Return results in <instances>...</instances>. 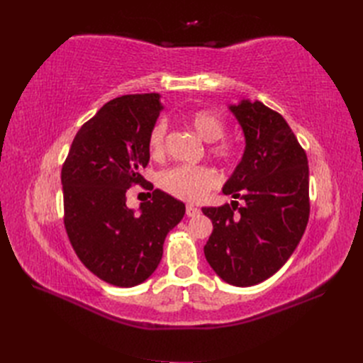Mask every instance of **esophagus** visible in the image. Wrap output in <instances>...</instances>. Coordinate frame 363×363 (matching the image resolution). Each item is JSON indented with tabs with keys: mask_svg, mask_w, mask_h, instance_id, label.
<instances>
[{
	"mask_svg": "<svg viewBox=\"0 0 363 363\" xmlns=\"http://www.w3.org/2000/svg\"><path fill=\"white\" fill-rule=\"evenodd\" d=\"M186 215H188L189 218H194V216H199L200 215V208H196L191 204L186 206Z\"/></svg>",
	"mask_w": 363,
	"mask_h": 363,
	"instance_id": "esophagus-1",
	"label": "esophagus"
}]
</instances>
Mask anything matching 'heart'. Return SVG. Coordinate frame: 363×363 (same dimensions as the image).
I'll use <instances>...</instances> for the list:
<instances>
[{
  "label": "heart",
  "mask_w": 363,
  "mask_h": 363,
  "mask_svg": "<svg viewBox=\"0 0 363 363\" xmlns=\"http://www.w3.org/2000/svg\"><path fill=\"white\" fill-rule=\"evenodd\" d=\"M186 123L192 127L196 135L206 142H213L208 148L211 155L221 162H232L235 159V147L223 139L225 135V121L216 112L201 108V111L192 112ZM164 140H167V124L159 121L151 127L148 133V150L152 157H160L164 151ZM160 188L175 196V199L196 203L203 200L207 192L215 188L216 175L207 167H189V164H180L160 174L159 177Z\"/></svg>",
  "instance_id": "1"
}]
</instances>
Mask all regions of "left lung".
<instances>
[{
	"mask_svg": "<svg viewBox=\"0 0 363 363\" xmlns=\"http://www.w3.org/2000/svg\"><path fill=\"white\" fill-rule=\"evenodd\" d=\"M230 111L245 151L223 192L242 204L201 208L213 224L204 256L224 281L247 288L274 276L298 245L311 213L309 167L279 112L248 100Z\"/></svg>",
	"mask_w": 363,
	"mask_h": 363,
	"instance_id": "8db88e82",
	"label": "left lung"
}]
</instances>
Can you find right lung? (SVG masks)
Returning <instances> with one entry per match:
<instances>
[{
  "label": "right lung",
  "instance_id": "right-lung-1",
  "mask_svg": "<svg viewBox=\"0 0 363 363\" xmlns=\"http://www.w3.org/2000/svg\"><path fill=\"white\" fill-rule=\"evenodd\" d=\"M160 111L159 94L106 103L77 131L62 167L63 223L75 255L119 288L136 286L156 271L164 238L186 211L160 189L140 203L139 213L125 204L131 186L150 189L140 169L148 164V133Z\"/></svg>",
  "mask_w": 363,
  "mask_h": 363
}]
</instances>
